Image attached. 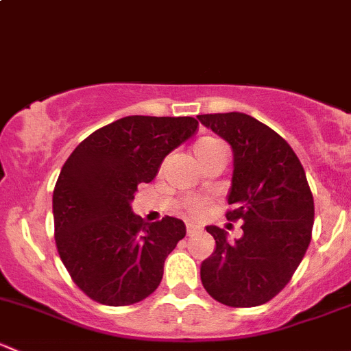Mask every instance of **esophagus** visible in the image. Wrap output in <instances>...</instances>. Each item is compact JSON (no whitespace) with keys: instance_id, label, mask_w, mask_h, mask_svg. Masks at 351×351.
<instances>
[{"instance_id":"esophagus-1","label":"esophagus","mask_w":351,"mask_h":351,"mask_svg":"<svg viewBox=\"0 0 351 351\" xmlns=\"http://www.w3.org/2000/svg\"><path fill=\"white\" fill-rule=\"evenodd\" d=\"M195 232H198V228H197V226H192V224L186 226V234L192 236V234H195Z\"/></svg>"}]
</instances>
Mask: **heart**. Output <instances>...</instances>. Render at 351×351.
Returning <instances> with one entry per match:
<instances>
[{"label":"heart","mask_w":351,"mask_h":351,"mask_svg":"<svg viewBox=\"0 0 351 351\" xmlns=\"http://www.w3.org/2000/svg\"><path fill=\"white\" fill-rule=\"evenodd\" d=\"M226 144L222 141L215 139V137H202L200 141H197V144L193 146V151H195V156L198 159L204 158L205 154L212 153L214 149H219V147H224ZM208 207L207 200H195L189 205V215L193 219L202 217L205 214Z\"/></svg>","instance_id":"1"}]
</instances>
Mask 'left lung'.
I'll use <instances>...</instances> for the list:
<instances>
[{"mask_svg":"<svg viewBox=\"0 0 351 351\" xmlns=\"http://www.w3.org/2000/svg\"><path fill=\"white\" fill-rule=\"evenodd\" d=\"M198 120L231 144L234 173L226 219L243 222L236 243L224 229L207 228L215 251L202 263V285L224 306H261L285 289L313 238L306 171L284 137L251 115L207 113Z\"/></svg>","mask_w":351,"mask_h":351,"instance_id":"1","label":"left lung"}]
</instances>
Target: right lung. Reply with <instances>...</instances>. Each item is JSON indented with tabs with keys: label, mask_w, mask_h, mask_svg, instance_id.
I'll return each instance as SVG.
<instances>
[{
	"label": "right lung",
	"mask_w": 351,
	"mask_h": 351,
	"mask_svg": "<svg viewBox=\"0 0 351 351\" xmlns=\"http://www.w3.org/2000/svg\"><path fill=\"white\" fill-rule=\"evenodd\" d=\"M197 127L193 117H123L88 136L62 166L52 195L56 246L74 284L95 302L130 306L161 284L185 224L169 215L147 224L130 202Z\"/></svg>",
	"instance_id": "obj_1"
}]
</instances>
